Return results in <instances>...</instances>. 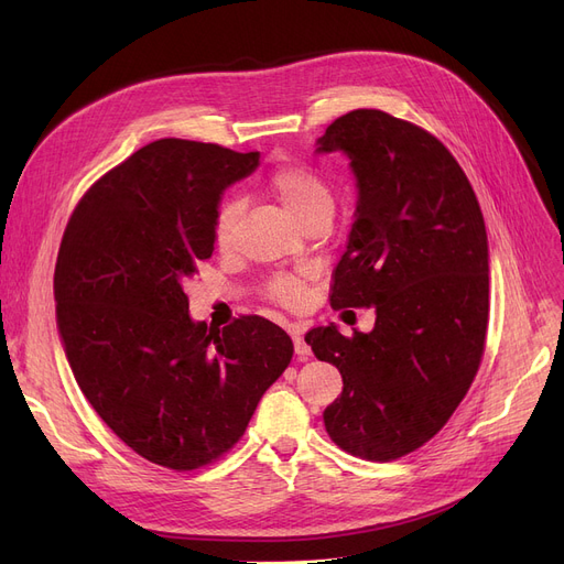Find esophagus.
Returning a JSON list of instances; mask_svg holds the SVG:
<instances>
[{
    "label": "esophagus",
    "mask_w": 564,
    "mask_h": 564,
    "mask_svg": "<svg viewBox=\"0 0 564 564\" xmlns=\"http://www.w3.org/2000/svg\"><path fill=\"white\" fill-rule=\"evenodd\" d=\"M292 343H294V354H297L300 359H308L311 357V347L306 345L304 336L300 332H292Z\"/></svg>",
    "instance_id": "34e87169"
}]
</instances>
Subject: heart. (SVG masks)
I'll use <instances>...</instances> for the list:
<instances>
[{"mask_svg": "<svg viewBox=\"0 0 564 564\" xmlns=\"http://www.w3.org/2000/svg\"><path fill=\"white\" fill-rule=\"evenodd\" d=\"M267 185H270V192L281 200L294 221L304 224L319 215L332 217L334 213L336 198L329 183L308 166H281L270 175ZM245 205L240 198H226L219 205L215 219V240L219 247L230 245ZM267 294L283 306H300L306 300V279L302 274H279L267 283Z\"/></svg>", "mask_w": 564, "mask_h": 564, "instance_id": "heart-1", "label": "heart"}]
</instances>
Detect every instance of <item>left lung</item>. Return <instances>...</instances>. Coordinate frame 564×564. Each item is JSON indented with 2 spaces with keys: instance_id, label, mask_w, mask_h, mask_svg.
<instances>
[{
  "instance_id": "obj_1",
  "label": "left lung",
  "mask_w": 564,
  "mask_h": 564,
  "mask_svg": "<svg viewBox=\"0 0 564 564\" xmlns=\"http://www.w3.org/2000/svg\"><path fill=\"white\" fill-rule=\"evenodd\" d=\"M343 153L357 210L332 306L375 308L372 332L306 334L343 375L324 427L351 455L389 462L421 448L464 400L489 319V242L466 173L436 137L379 109H354L315 141Z\"/></svg>"
}]
</instances>
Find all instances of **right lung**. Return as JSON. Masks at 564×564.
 Here are the masks:
<instances>
[{
    "label": "right lung",
    "instance_id": "right-lung-1",
    "mask_svg": "<svg viewBox=\"0 0 564 564\" xmlns=\"http://www.w3.org/2000/svg\"><path fill=\"white\" fill-rule=\"evenodd\" d=\"M258 153L160 139L84 194L54 267L56 329L82 393L148 462L192 470L237 443L292 359L274 322L207 327L183 283L215 251L221 194Z\"/></svg>",
    "mask_w": 564,
    "mask_h": 564
}]
</instances>
